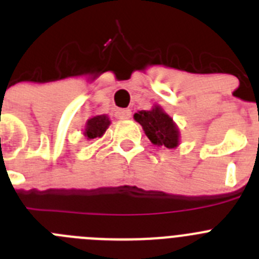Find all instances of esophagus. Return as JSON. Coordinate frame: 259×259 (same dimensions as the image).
<instances>
[{
  "label": "esophagus",
  "instance_id": "34e87169",
  "mask_svg": "<svg viewBox=\"0 0 259 259\" xmlns=\"http://www.w3.org/2000/svg\"><path fill=\"white\" fill-rule=\"evenodd\" d=\"M115 116L118 119H128L131 116V110L130 109H118L115 111Z\"/></svg>",
  "mask_w": 259,
  "mask_h": 259
}]
</instances>
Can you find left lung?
I'll return each instance as SVG.
<instances>
[{
  "instance_id": "obj_1",
  "label": "left lung",
  "mask_w": 259,
  "mask_h": 259,
  "mask_svg": "<svg viewBox=\"0 0 259 259\" xmlns=\"http://www.w3.org/2000/svg\"><path fill=\"white\" fill-rule=\"evenodd\" d=\"M134 119L140 123L152 144L167 149H175L179 146V128L174 119L159 105H154L150 110L137 111L135 113Z\"/></svg>"
}]
</instances>
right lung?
Returning <instances> with one entry per match:
<instances>
[{"label":"right lung","instance_id":"right-lung-1","mask_svg":"<svg viewBox=\"0 0 259 259\" xmlns=\"http://www.w3.org/2000/svg\"><path fill=\"white\" fill-rule=\"evenodd\" d=\"M110 123H111V120H110L106 114L89 118L85 123V128H84V136H85L87 140H93L96 137H102L107 128H109Z\"/></svg>","mask_w":259,"mask_h":259}]
</instances>
